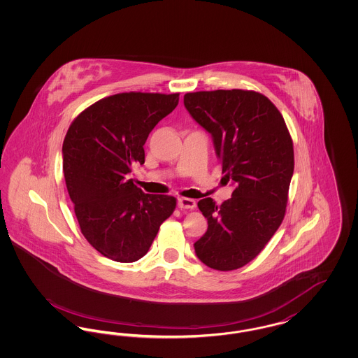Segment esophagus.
I'll return each mask as SVG.
<instances>
[{"label": "esophagus", "mask_w": 358, "mask_h": 358, "mask_svg": "<svg viewBox=\"0 0 358 358\" xmlns=\"http://www.w3.org/2000/svg\"><path fill=\"white\" fill-rule=\"evenodd\" d=\"M177 204L181 209H194L196 208V201L192 199H185V197H180Z\"/></svg>", "instance_id": "34e87169"}]
</instances>
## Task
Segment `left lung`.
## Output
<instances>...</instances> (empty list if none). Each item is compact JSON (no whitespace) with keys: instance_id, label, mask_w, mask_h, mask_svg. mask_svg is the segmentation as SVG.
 <instances>
[{"instance_id":"obj_1","label":"left lung","mask_w":358,"mask_h":358,"mask_svg":"<svg viewBox=\"0 0 358 358\" xmlns=\"http://www.w3.org/2000/svg\"><path fill=\"white\" fill-rule=\"evenodd\" d=\"M184 106L212 136L224 178L235 187L222 205L199 201L208 229L194 251L213 270H236L260 254L285 217L292 139L278 108L255 91L187 92Z\"/></svg>"}]
</instances>
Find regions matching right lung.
I'll use <instances>...</instances> for the list:
<instances>
[{
  "label": "right lung",
  "instance_id": "right-lung-1",
  "mask_svg": "<svg viewBox=\"0 0 358 358\" xmlns=\"http://www.w3.org/2000/svg\"><path fill=\"white\" fill-rule=\"evenodd\" d=\"M180 94L123 92L85 108L63 142L69 199L87 241L103 256L131 263L146 255L176 199L148 194L127 178L145 164L143 145Z\"/></svg>",
  "mask_w": 358,
  "mask_h": 358
}]
</instances>
